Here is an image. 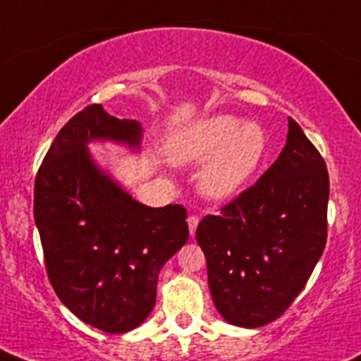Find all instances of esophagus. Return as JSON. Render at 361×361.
<instances>
[{"mask_svg":"<svg viewBox=\"0 0 361 361\" xmlns=\"http://www.w3.org/2000/svg\"><path fill=\"white\" fill-rule=\"evenodd\" d=\"M187 222H188V231H190V235L194 237V233H196L197 230V224H200V217H197V215H188Z\"/></svg>","mask_w":361,"mask_h":361,"instance_id":"1","label":"esophagus"}]
</instances>
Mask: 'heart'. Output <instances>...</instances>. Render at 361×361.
<instances>
[{"label":"heart","instance_id":"obj_1","mask_svg":"<svg viewBox=\"0 0 361 361\" xmlns=\"http://www.w3.org/2000/svg\"><path fill=\"white\" fill-rule=\"evenodd\" d=\"M167 153L174 164L200 165L201 190L210 200L237 196L257 173L267 153V135L257 123L214 116L173 135Z\"/></svg>","mask_w":361,"mask_h":361}]
</instances>
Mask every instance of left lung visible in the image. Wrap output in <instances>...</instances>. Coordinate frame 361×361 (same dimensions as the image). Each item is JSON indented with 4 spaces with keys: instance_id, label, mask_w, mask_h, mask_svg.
Returning <instances> with one entry per match:
<instances>
[{
    "instance_id": "obj_1",
    "label": "left lung",
    "mask_w": 361,
    "mask_h": 361,
    "mask_svg": "<svg viewBox=\"0 0 361 361\" xmlns=\"http://www.w3.org/2000/svg\"><path fill=\"white\" fill-rule=\"evenodd\" d=\"M328 197L324 158L290 117L278 160L197 226L212 299L230 324L260 328L294 302L326 247Z\"/></svg>"
}]
</instances>
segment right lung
Here are the masks:
<instances>
[{
  "mask_svg": "<svg viewBox=\"0 0 361 361\" xmlns=\"http://www.w3.org/2000/svg\"><path fill=\"white\" fill-rule=\"evenodd\" d=\"M142 126L89 104L59 131L35 178L33 215L48 278L85 324L126 333L157 301L158 272L188 240L181 204L151 208L101 171L87 144L140 146Z\"/></svg>",
  "mask_w": 361,
  "mask_h": 361,
  "instance_id": "right-lung-1",
  "label": "right lung"
}]
</instances>
